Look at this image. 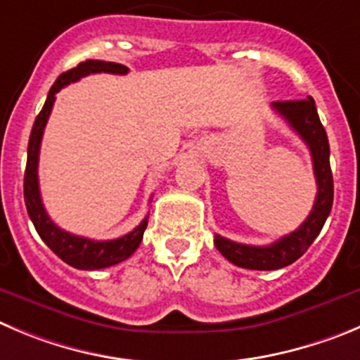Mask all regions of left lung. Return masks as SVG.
<instances>
[{
    "mask_svg": "<svg viewBox=\"0 0 360 360\" xmlns=\"http://www.w3.org/2000/svg\"><path fill=\"white\" fill-rule=\"evenodd\" d=\"M275 113L290 124L291 129L305 142L311 150L312 169L316 177V200L304 224L293 233L282 236L281 240L266 245L254 247L231 241L224 236H214V247L221 256L240 268L248 270H278L295 263L305 254L311 243L316 240L323 227L325 220L330 214L334 200V181L330 170V147L327 133L318 117L316 104L311 96L295 101H277L271 104Z\"/></svg>",
    "mask_w": 360,
    "mask_h": 360,
    "instance_id": "obj_1",
    "label": "left lung"
}]
</instances>
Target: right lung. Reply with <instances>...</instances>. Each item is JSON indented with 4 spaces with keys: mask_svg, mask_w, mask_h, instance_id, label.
<instances>
[{
    "mask_svg": "<svg viewBox=\"0 0 360 360\" xmlns=\"http://www.w3.org/2000/svg\"><path fill=\"white\" fill-rule=\"evenodd\" d=\"M127 67L122 63L115 62H103V60H86L76 65L74 69L62 72L55 85L51 86L48 94V99L44 103L42 110L37 115L35 124L32 127L28 142V160H26L25 170V202L28 210L30 218L37 233L42 238V241L55 252L62 261H65L70 266L78 270H101V268L113 266L117 263H122L127 257L139 248L140 241L143 238V231L147 227V218L140 221V226L134 227L131 233L117 238V240L96 241L89 238L76 236L67 231L60 229L55 221L46 213V207L42 204L39 190V153L40 142H42L44 127L48 124L49 115H51L53 104H55L56 92L67 86L69 83L78 82L89 74L96 72H110V74H127Z\"/></svg>",
    "mask_w": 360,
    "mask_h": 360,
    "instance_id": "add662e5",
    "label": "right lung"
}]
</instances>
